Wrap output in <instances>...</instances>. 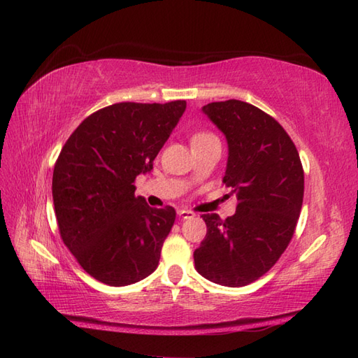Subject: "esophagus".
Returning a JSON list of instances; mask_svg holds the SVG:
<instances>
[{
  "label": "esophagus",
  "mask_w": 358,
  "mask_h": 358,
  "mask_svg": "<svg viewBox=\"0 0 358 358\" xmlns=\"http://www.w3.org/2000/svg\"><path fill=\"white\" fill-rule=\"evenodd\" d=\"M177 214H178V217H180V218H183V220H189V218H194V217H195L194 212H191V210H185V209L178 210Z\"/></svg>",
  "instance_id": "esophagus-1"
}]
</instances>
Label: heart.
Instances as JSON below:
<instances>
[{
	"label": "heart",
	"mask_w": 358,
	"mask_h": 358,
	"mask_svg": "<svg viewBox=\"0 0 358 358\" xmlns=\"http://www.w3.org/2000/svg\"><path fill=\"white\" fill-rule=\"evenodd\" d=\"M208 138H214V136H212L210 134H204V132H201V134H195V135H194V138H192V143H199V141L208 140Z\"/></svg>",
	"instance_id": "obj_1"
}]
</instances>
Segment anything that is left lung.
<instances>
[{"label":"left lung","mask_w":358,"mask_h":358,"mask_svg":"<svg viewBox=\"0 0 358 358\" xmlns=\"http://www.w3.org/2000/svg\"><path fill=\"white\" fill-rule=\"evenodd\" d=\"M201 110L226 136L223 183L238 204L226 220L201 215L208 232L194 252L195 269L217 285L246 286L264 275L291 241L305 175L292 140L268 113L240 100L209 103Z\"/></svg>","instance_id":"8db88e82"}]
</instances>
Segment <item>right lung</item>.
Returning a JSON list of instances; mask_svg holds the SVG:
<instances>
[{
    "mask_svg": "<svg viewBox=\"0 0 358 358\" xmlns=\"http://www.w3.org/2000/svg\"><path fill=\"white\" fill-rule=\"evenodd\" d=\"M186 101L117 103L87 117L59 154L53 208L64 245L89 275L127 286L157 269L175 209L148 206L134 181L152 171Z\"/></svg>",
    "mask_w": 358,
    "mask_h": 358,
    "instance_id": "add662e5",
    "label": "right lung"
}]
</instances>
